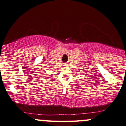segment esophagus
Listing matches in <instances>:
<instances>
[{
	"label": "esophagus",
	"instance_id": "34e87169",
	"mask_svg": "<svg viewBox=\"0 0 126 126\" xmlns=\"http://www.w3.org/2000/svg\"><path fill=\"white\" fill-rule=\"evenodd\" d=\"M64 66H68V64L67 63H64Z\"/></svg>",
	"mask_w": 126,
	"mask_h": 126
}]
</instances>
